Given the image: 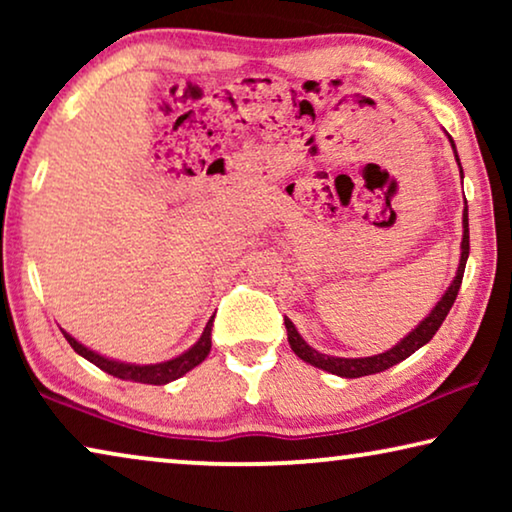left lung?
I'll use <instances>...</instances> for the list:
<instances>
[{"mask_svg": "<svg viewBox=\"0 0 512 512\" xmlns=\"http://www.w3.org/2000/svg\"><path fill=\"white\" fill-rule=\"evenodd\" d=\"M450 142H452V137H450ZM452 149H454V142H452ZM454 156H457V149H454ZM457 163H459V156H457ZM459 167H461V163H459ZM461 177H464V170H461ZM468 249H471V247H468V207H466L464 209V237H461V258H459L457 275H454L452 284L447 286L443 298H440L436 307H433V310L429 312V317H426L424 321H419V326L415 328V331H410L401 342H398V345L387 349V352L375 354V356H363V359H342V356L321 354L314 347L307 345V342L303 340V335H300L296 331V326H293V321L284 317V326H286V335H289L291 349L305 363H310V366L321 368V370H326V373H333L338 377L375 375V373H382V370H387L391 366H396V363L405 361L410 354H415L419 347H424L426 342H429L433 335H436L440 324H443L445 317H447V312L452 310L454 300H457L461 279H464Z\"/></svg>", "mask_w": 512, "mask_h": 512, "instance_id": "8db88e82", "label": "left lung"}]
</instances>
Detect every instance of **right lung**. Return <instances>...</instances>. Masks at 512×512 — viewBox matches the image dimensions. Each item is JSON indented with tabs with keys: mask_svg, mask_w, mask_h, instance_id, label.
Returning <instances> with one entry per match:
<instances>
[{
	"mask_svg": "<svg viewBox=\"0 0 512 512\" xmlns=\"http://www.w3.org/2000/svg\"><path fill=\"white\" fill-rule=\"evenodd\" d=\"M212 321L214 317L207 321L205 331H202L200 340L195 342L191 349H186L184 354L174 356L170 361L163 363H151V366H137V363H123V361H114L107 359V356L93 352L86 345H81L79 340L72 338L67 331H62L69 345L76 354H81L83 359H88L90 363H95L97 368L104 370V373L118 377V380H128V382H142V384H167L172 380H179L181 375H186L188 370H193L195 366H200L202 361L207 359L209 349H212Z\"/></svg>",
	"mask_w": 512,
	"mask_h": 512,
	"instance_id": "right-lung-1",
	"label": "right lung"
}]
</instances>
